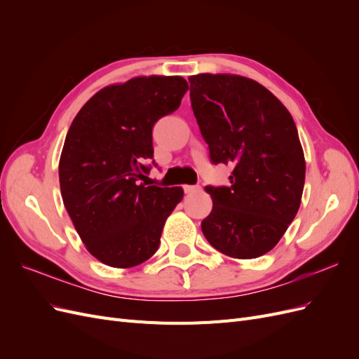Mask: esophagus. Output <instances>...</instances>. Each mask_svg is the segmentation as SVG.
I'll return each instance as SVG.
<instances>
[{
  "label": "esophagus",
  "mask_w": 359,
  "mask_h": 359,
  "mask_svg": "<svg viewBox=\"0 0 359 359\" xmlns=\"http://www.w3.org/2000/svg\"><path fill=\"white\" fill-rule=\"evenodd\" d=\"M182 189H184V193H187V194L201 190V187H198V186H189V184H186V186H182Z\"/></svg>",
  "instance_id": "34e87169"
}]
</instances>
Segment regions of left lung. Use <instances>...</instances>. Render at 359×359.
I'll list each match as a JSON object with an SVG mask.
<instances>
[{"label": "left lung", "mask_w": 359, "mask_h": 359, "mask_svg": "<svg viewBox=\"0 0 359 359\" xmlns=\"http://www.w3.org/2000/svg\"><path fill=\"white\" fill-rule=\"evenodd\" d=\"M189 82L212 163L233 166L229 187H205L212 211L202 232L226 256H262L277 245L301 205L306 158L297 126L273 93L245 76L201 73Z\"/></svg>", "instance_id": "8db88e82"}]
</instances>
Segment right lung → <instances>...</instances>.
Here are the masks:
<instances>
[{"label": "right lung", "mask_w": 359, "mask_h": 359, "mask_svg": "<svg viewBox=\"0 0 359 359\" xmlns=\"http://www.w3.org/2000/svg\"><path fill=\"white\" fill-rule=\"evenodd\" d=\"M181 76H136L95 93L74 116L60 157L64 206L102 264L132 268L153 256L181 187L139 182L154 156L153 127L180 107Z\"/></svg>", "instance_id": "right-lung-1"}]
</instances>
